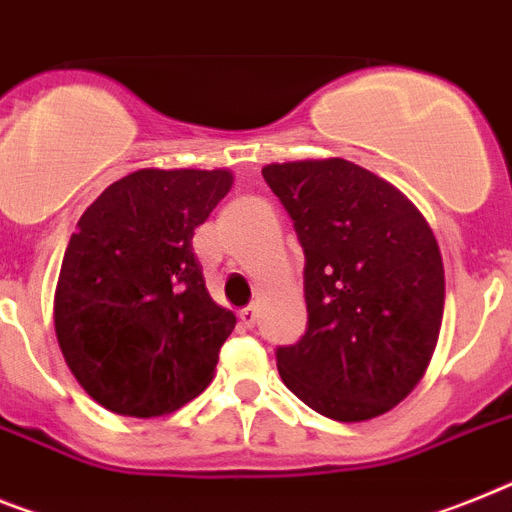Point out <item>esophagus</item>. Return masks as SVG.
<instances>
[{"instance_id":"esophagus-1","label":"esophagus","mask_w":512,"mask_h":512,"mask_svg":"<svg viewBox=\"0 0 512 512\" xmlns=\"http://www.w3.org/2000/svg\"><path fill=\"white\" fill-rule=\"evenodd\" d=\"M240 321L246 323L248 329H253V326H256V321H259V308H256V305H246V308H240Z\"/></svg>"}]
</instances>
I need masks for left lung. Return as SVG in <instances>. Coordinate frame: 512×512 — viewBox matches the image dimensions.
Listing matches in <instances>:
<instances>
[{
    "label": "left lung",
    "mask_w": 512,
    "mask_h": 512,
    "mask_svg": "<svg viewBox=\"0 0 512 512\" xmlns=\"http://www.w3.org/2000/svg\"><path fill=\"white\" fill-rule=\"evenodd\" d=\"M261 176L305 253L308 329L277 347L282 381L336 422L386 414L422 381L438 344V240L396 186L342 157L272 163Z\"/></svg>",
    "instance_id": "8db88e82"
}]
</instances>
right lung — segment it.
<instances>
[{"mask_svg":"<svg viewBox=\"0 0 512 512\" xmlns=\"http://www.w3.org/2000/svg\"><path fill=\"white\" fill-rule=\"evenodd\" d=\"M230 186L227 170L144 168L77 222L56 285V339L108 412L160 417L212 381L235 316L209 298L191 238Z\"/></svg>","mask_w":512,"mask_h":512,"instance_id":"right-lung-1","label":"right lung"}]
</instances>
